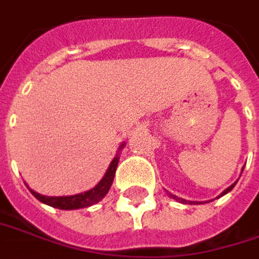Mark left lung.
Instances as JSON below:
<instances>
[{
  "label": "left lung",
  "mask_w": 259,
  "mask_h": 259,
  "mask_svg": "<svg viewBox=\"0 0 259 259\" xmlns=\"http://www.w3.org/2000/svg\"><path fill=\"white\" fill-rule=\"evenodd\" d=\"M242 170H244V169H242ZM237 182H235V183H237ZM235 183H233L231 186H228L227 189H226L220 196H217V197H222V196H224V194H227L228 192H231V190H233V187L235 186ZM167 194H169V197H172V199H175L176 201H181V203H183V204H201V203H197V201H189V200H185V199H181V197H178V196H175V194L172 193H167Z\"/></svg>",
  "instance_id": "1"
}]
</instances>
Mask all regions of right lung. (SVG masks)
Masks as SVG:
<instances>
[{
	"label": "right lung",
	"mask_w": 259,
	"mask_h": 259,
	"mask_svg": "<svg viewBox=\"0 0 259 259\" xmlns=\"http://www.w3.org/2000/svg\"><path fill=\"white\" fill-rule=\"evenodd\" d=\"M125 145V142L121 144L118 151H121L122 148ZM119 156L118 153L115 155V158L111 160L110 166L107 169L106 175L101 181L96 185V186L87 190L84 193H78V194H73V196H44V194L36 193L35 190H31V193L36 197L37 200L42 201L45 204L48 206H52L55 208H60V210H77V208H83V207H89V206H93L96 203H99L110 190V187L112 185V181H114V176H115V169H117V165H118Z\"/></svg>",
	"instance_id": "1"
}]
</instances>
